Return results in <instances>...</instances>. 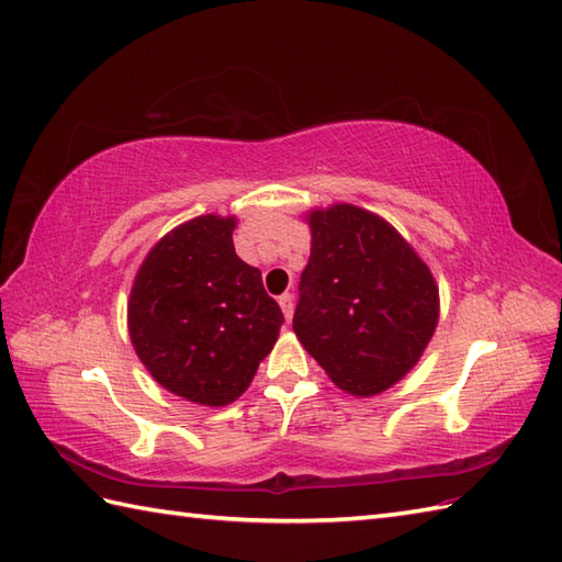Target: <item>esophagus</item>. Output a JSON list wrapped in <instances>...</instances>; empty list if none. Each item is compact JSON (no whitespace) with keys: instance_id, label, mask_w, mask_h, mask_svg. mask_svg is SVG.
I'll return each mask as SVG.
<instances>
[{"instance_id":"esophagus-1","label":"esophagus","mask_w":562,"mask_h":562,"mask_svg":"<svg viewBox=\"0 0 562 562\" xmlns=\"http://www.w3.org/2000/svg\"><path fill=\"white\" fill-rule=\"evenodd\" d=\"M278 302H280V308H282L284 318L292 321V314H294V300H292V294H280Z\"/></svg>"}]
</instances>
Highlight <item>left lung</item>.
I'll return each instance as SVG.
<instances>
[{
  "label": "left lung",
  "mask_w": 562,
  "mask_h": 562,
  "mask_svg": "<svg viewBox=\"0 0 562 562\" xmlns=\"http://www.w3.org/2000/svg\"><path fill=\"white\" fill-rule=\"evenodd\" d=\"M312 256L292 328L352 396H376L420 360L439 318L432 272L393 226L355 205L308 214Z\"/></svg>",
  "instance_id": "left-lung-1"
}]
</instances>
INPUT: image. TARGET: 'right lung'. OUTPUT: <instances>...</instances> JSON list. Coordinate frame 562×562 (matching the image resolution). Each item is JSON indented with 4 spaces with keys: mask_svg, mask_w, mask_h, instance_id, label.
Here are the masks:
<instances>
[{
    "mask_svg": "<svg viewBox=\"0 0 562 562\" xmlns=\"http://www.w3.org/2000/svg\"><path fill=\"white\" fill-rule=\"evenodd\" d=\"M234 217L202 214L149 250L127 302V328L147 372L176 396L226 405L278 340L284 316L260 270L234 250Z\"/></svg>",
    "mask_w": 562,
    "mask_h": 562,
    "instance_id": "add662e5",
    "label": "right lung"
}]
</instances>
